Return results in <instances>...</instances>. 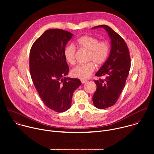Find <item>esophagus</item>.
<instances>
[{"label":"esophagus","instance_id":"esophagus-1","mask_svg":"<svg viewBox=\"0 0 154 154\" xmlns=\"http://www.w3.org/2000/svg\"><path fill=\"white\" fill-rule=\"evenodd\" d=\"M81 82L83 84V83H85L87 82V80H81Z\"/></svg>","mask_w":154,"mask_h":154}]
</instances>
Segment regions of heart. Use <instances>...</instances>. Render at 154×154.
Returning <instances> with one entry per match:
<instances>
[{"instance_id": "1", "label": "heart", "mask_w": 154, "mask_h": 154, "mask_svg": "<svg viewBox=\"0 0 154 154\" xmlns=\"http://www.w3.org/2000/svg\"><path fill=\"white\" fill-rule=\"evenodd\" d=\"M77 46L88 52L87 60L91 61L86 64L77 65L72 70L73 76L80 79H86L95 71V64L100 66L106 61L109 54V46L105 42H99V40L93 36L85 35L79 38L76 42ZM75 48L73 45H68L64 49V56L71 64L75 62Z\"/></svg>"}]
</instances>
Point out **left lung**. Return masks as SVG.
Instances as JSON below:
<instances>
[{"label":"left lung","mask_w":154,"mask_h":154,"mask_svg":"<svg viewBox=\"0 0 154 154\" xmlns=\"http://www.w3.org/2000/svg\"><path fill=\"white\" fill-rule=\"evenodd\" d=\"M103 28L110 39L109 55L96 76H105V80H94L97 89L93 96L95 107L105 109L113 105L118 100L130 69V58L128 49L124 40L110 27L101 25L92 29Z\"/></svg>","instance_id":"obj_1"}]
</instances>
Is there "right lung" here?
Listing matches in <instances>:
<instances>
[{
	"label": "right lung",
	"mask_w": 154,
	"mask_h": 154,
	"mask_svg": "<svg viewBox=\"0 0 154 154\" xmlns=\"http://www.w3.org/2000/svg\"><path fill=\"white\" fill-rule=\"evenodd\" d=\"M73 34L61 29L44 32L33 44L30 52V72L41 100L56 112L70 108L74 91L82 84L68 78L69 66L64 49Z\"/></svg>",
	"instance_id": "1"
}]
</instances>
